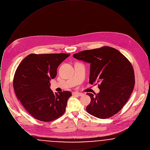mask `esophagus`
I'll use <instances>...</instances> for the list:
<instances>
[{
	"label": "esophagus",
	"instance_id": "obj_1",
	"mask_svg": "<svg viewBox=\"0 0 150 150\" xmlns=\"http://www.w3.org/2000/svg\"><path fill=\"white\" fill-rule=\"evenodd\" d=\"M72 94L74 96H83V94L81 93H79V92H73Z\"/></svg>",
	"mask_w": 150,
	"mask_h": 150
}]
</instances>
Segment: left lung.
Segmentation results:
<instances>
[{
    "label": "left lung",
    "mask_w": 150,
    "mask_h": 150,
    "mask_svg": "<svg viewBox=\"0 0 150 150\" xmlns=\"http://www.w3.org/2000/svg\"><path fill=\"white\" fill-rule=\"evenodd\" d=\"M73 57L90 64L89 82L100 84L99 93H86L91 99L86 111L100 119L117 114L128 101L135 84L134 70L128 59L110 47L83 50Z\"/></svg>",
    "instance_id": "obj_1"
}]
</instances>
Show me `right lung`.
<instances>
[{
    "mask_svg": "<svg viewBox=\"0 0 150 150\" xmlns=\"http://www.w3.org/2000/svg\"><path fill=\"white\" fill-rule=\"evenodd\" d=\"M69 54H30L18 65L13 79L17 98L36 119L54 120L65 111L69 91L53 93L50 80L57 75V69Z\"/></svg>",
    "mask_w": 150,
    "mask_h": 150,
    "instance_id": "right-lung-1",
    "label": "right lung"
}]
</instances>
